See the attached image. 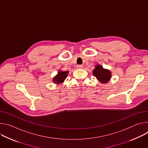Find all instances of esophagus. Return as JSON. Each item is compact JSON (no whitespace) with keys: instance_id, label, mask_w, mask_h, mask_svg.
<instances>
[{"instance_id":"1","label":"esophagus","mask_w":148,"mask_h":148,"mask_svg":"<svg viewBox=\"0 0 148 148\" xmlns=\"http://www.w3.org/2000/svg\"><path fill=\"white\" fill-rule=\"evenodd\" d=\"M76 67L77 69H82L83 68V65L82 64H79V65H77Z\"/></svg>"}]
</instances>
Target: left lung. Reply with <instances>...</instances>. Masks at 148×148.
Segmentation results:
<instances>
[{"mask_svg": "<svg viewBox=\"0 0 148 148\" xmlns=\"http://www.w3.org/2000/svg\"><path fill=\"white\" fill-rule=\"evenodd\" d=\"M93 74L102 84L108 82L111 78V72L109 70L103 69L102 66L99 64L93 70Z\"/></svg>", "mask_w": 148, "mask_h": 148, "instance_id": "obj_1", "label": "left lung"}]
</instances>
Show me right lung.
I'll use <instances>...</instances> for the list:
<instances>
[{"instance_id": "right-lung-1", "label": "right lung", "mask_w": 148, "mask_h": 148, "mask_svg": "<svg viewBox=\"0 0 148 148\" xmlns=\"http://www.w3.org/2000/svg\"><path fill=\"white\" fill-rule=\"evenodd\" d=\"M69 73L68 71H65V72H62V71H59L58 72V74L53 78V81L56 84H61L63 82V81L64 79L66 78L67 77V74Z\"/></svg>"}]
</instances>
